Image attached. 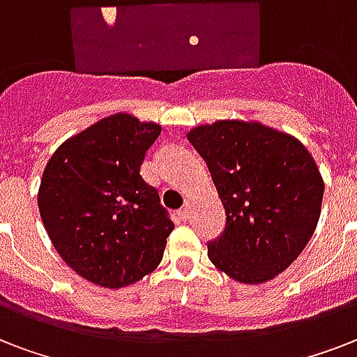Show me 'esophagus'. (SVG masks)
Wrapping results in <instances>:
<instances>
[{"label":"esophagus","instance_id":"esophagus-1","mask_svg":"<svg viewBox=\"0 0 357 357\" xmlns=\"http://www.w3.org/2000/svg\"><path fill=\"white\" fill-rule=\"evenodd\" d=\"M190 213H192V206H190V202H185L183 208L179 209V217L187 221V219H190Z\"/></svg>","mask_w":357,"mask_h":357}]
</instances>
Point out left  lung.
Masks as SVG:
<instances>
[{
	"instance_id": "obj_1",
	"label": "left lung",
	"mask_w": 357,
	"mask_h": 357,
	"mask_svg": "<svg viewBox=\"0 0 357 357\" xmlns=\"http://www.w3.org/2000/svg\"><path fill=\"white\" fill-rule=\"evenodd\" d=\"M206 160L227 227L209 241L215 268L245 284L275 279L301 255L320 219L324 179L292 135L258 121L221 119L187 132Z\"/></svg>"
}]
</instances>
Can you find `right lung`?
<instances>
[{
	"instance_id": "1",
	"label": "right lung",
	"mask_w": 357,
	"mask_h": 357,
	"mask_svg": "<svg viewBox=\"0 0 357 357\" xmlns=\"http://www.w3.org/2000/svg\"><path fill=\"white\" fill-rule=\"evenodd\" d=\"M160 125L119 112L70 136L46 162L40 219L63 262L86 281L123 288L149 275L174 230L140 167Z\"/></svg>"
}]
</instances>
